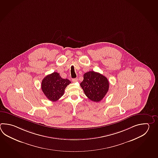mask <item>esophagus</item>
I'll use <instances>...</instances> for the list:
<instances>
[{"label":"esophagus","instance_id":"esophagus-1","mask_svg":"<svg viewBox=\"0 0 158 158\" xmlns=\"http://www.w3.org/2000/svg\"><path fill=\"white\" fill-rule=\"evenodd\" d=\"M77 81V78H74V79H72V81H73V82H76V81Z\"/></svg>","mask_w":158,"mask_h":158}]
</instances>
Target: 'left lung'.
<instances>
[{"mask_svg":"<svg viewBox=\"0 0 158 158\" xmlns=\"http://www.w3.org/2000/svg\"><path fill=\"white\" fill-rule=\"evenodd\" d=\"M83 77L80 85L85 96L94 102L102 100L109 88V82L106 77L94 71L85 73Z\"/></svg>","mask_w":158,"mask_h":158,"instance_id":"left-lung-1","label":"left lung"}]
</instances>
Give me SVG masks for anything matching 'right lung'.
Segmentation results:
<instances>
[{
  "instance_id": "right-lung-1",
  "label": "right lung",
  "mask_w": 158,
  "mask_h": 158,
  "mask_svg": "<svg viewBox=\"0 0 158 158\" xmlns=\"http://www.w3.org/2000/svg\"><path fill=\"white\" fill-rule=\"evenodd\" d=\"M71 81L68 79H62L60 74L54 72L45 77L42 81V91L51 101H56L64 94V89Z\"/></svg>"
}]
</instances>
